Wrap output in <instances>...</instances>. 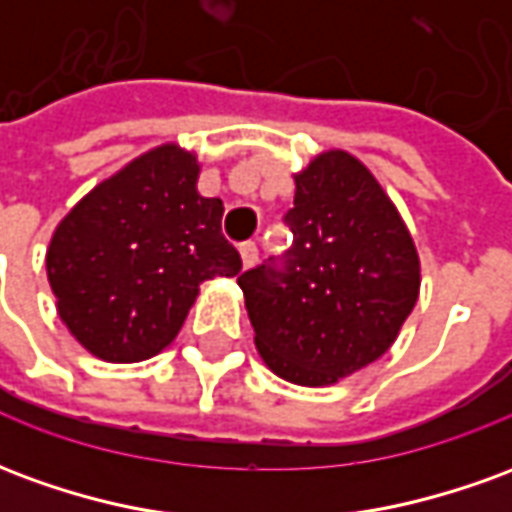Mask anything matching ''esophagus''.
Wrapping results in <instances>:
<instances>
[{
    "label": "esophagus",
    "instance_id": "1",
    "mask_svg": "<svg viewBox=\"0 0 512 512\" xmlns=\"http://www.w3.org/2000/svg\"><path fill=\"white\" fill-rule=\"evenodd\" d=\"M238 252H241V260H244L246 268H252L257 263V246L255 241H246V244L238 246Z\"/></svg>",
    "mask_w": 512,
    "mask_h": 512
}]
</instances>
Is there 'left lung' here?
Here are the masks:
<instances>
[{
    "label": "left lung",
    "mask_w": 512,
    "mask_h": 512,
    "mask_svg": "<svg viewBox=\"0 0 512 512\" xmlns=\"http://www.w3.org/2000/svg\"><path fill=\"white\" fill-rule=\"evenodd\" d=\"M285 255L238 277L266 365L301 386L334 384L395 343L419 293L406 224L362 161L323 153L296 175Z\"/></svg>",
    "instance_id": "8db88e82"
}]
</instances>
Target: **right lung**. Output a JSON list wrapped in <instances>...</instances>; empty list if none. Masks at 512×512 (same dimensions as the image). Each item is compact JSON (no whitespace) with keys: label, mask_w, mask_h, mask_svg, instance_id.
I'll return each instance as SVG.
<instances>
[{"label":"right lung","mask_w":512,"mask_h":512,"mask_svg":"<svg viewBox=\"0 0 512 512\" xmlns=\"http://www.w3.org/2000/svg\"><path fill=\"white\" fill-rule=\"evenodd\" d=\"M197 158L150 150L95 186L57 227L46 268L62 323L106 362L164 351L200 282L235 277L241 255L222 235L224 205L197 194Z\"/></svg>","instance_id":"obj_1"}]
</instances>
